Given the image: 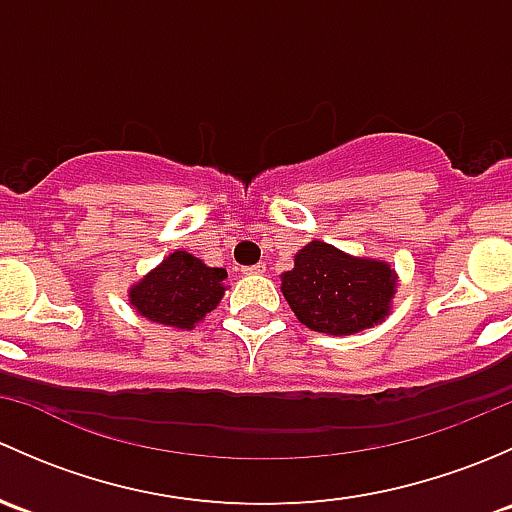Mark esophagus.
I'll list each match as a JSON object with an SVG mask.
<instances>
[{"label": "esophagus", "mask_w": 512, "mask_h": 512, "mask_svg": "<svg viewBox=\"0 0 512 512\" xmlns=\"http://www.w3.org/2000/svg\"><path fill=\"white\" fill-rule=\"evenodd\" d=\"M242 275H262L265 272V265L262 262H257V265H250V267H242Z\"/></svg>", "instance_id": "esophagus-1"}]
</instances>
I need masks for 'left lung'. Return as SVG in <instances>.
<instances>
[{
  "instance_id": "obj_1",
  "label": "left lung",
  "mask_w": 512,
  "mask_h": 512,
  "mask_svg": "<svg viewBox=\"0 0 512 512\" xmlns=\"http://www.w3.org/2000/svg\"><path fill=\"white\" fill-rule=\"evenodd\" d=\"M282 294L304 327L347 337L389 317L396 272L384 260L352 257L312 240L294 255L292 270L282 275Z\"/></svg>"
}]
</instances>
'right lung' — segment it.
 I'll return each mask as SVG.
<instances>
[{
  "mask_svg": "<svg viewBox=\"0 0 512 512\" xmlns=\"http://www.w3.org/2000/svg\"><path fill=\"white\" fill-rule=\"evenodd\" d=\"M225 277L223 267H208L190 252L175 250L128 289V299L136 312L151 322L193 329L220 304Z\"/></svg>",
  "mask_w": 512,
  "mask_h": 512,
  "instance_id": "1",
  "label": "right lung"
}]
</instances>
